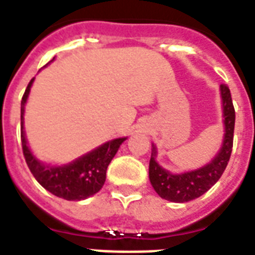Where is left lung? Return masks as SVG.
<instances>
[{"label":"left lung","instance_id":"left-lung-1","mask_svg":"<svg viewBox=\"0 0 255 255\" xmlns=\"http://www.w3.org/2000/svg\"><path fill=\"white\" fill-rule=\"evenodd\" d=\"M221 96L224 106L225 138L222 149L212 162L197 170L187 171L182 174H171L155 162L157 151L153 146V153L149 163V178L151 186L154 187V190L163 199L171 202H189L191 199L205 194L224 174L232 155L236 110L233 106L232 94L228 85H221Z\"/></svg>","mask_w":255,"mask_h":255}]
</instances>
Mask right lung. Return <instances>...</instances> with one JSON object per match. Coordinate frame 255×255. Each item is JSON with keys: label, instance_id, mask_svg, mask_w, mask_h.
<instances>
[{"label": "right lung", "instance_id": "1", "mask_svg": "<svg viewBox=\"0 0 255 255\" xmlns=\"http://www.w3.org/2000/svg\"><path fill=\"white\" fill-rule=\"evenodd\" d=\"M34 78H31L21 101V142L22 151L27 167L30 169L34 178L46 190L60 198L68 201H80L96 194L104 186L106 179V170L110 161L120 149V145L126 138H117L106 142L105 145L93 150L84 157L65 166L50 167L38 162L26 146L23 133V108L27 100L30 86Z\"/></svg>", "mask_w": 255, "mask_h": 255}]
</instances>
